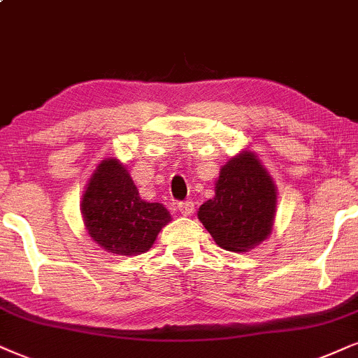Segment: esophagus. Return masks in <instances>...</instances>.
Returning a JSON list of instances; mask_svg holds the SVG:
<instances>
[{"label":"esophagus","instance_id":"1","mask_svg":"<svg viewBox=\"0 0 358 358\" xmlns=\"http://www.w3.org/2000/svg\"><path fill=\"white\" fill-rule=\"evenodd\" d=\"M178 209H179V213L182 214V215H191L194 213V202L192 201L179 202Z\"/></svg>","mask_w":358,"mask_h":358}]
</instances>
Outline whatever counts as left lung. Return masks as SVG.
Masks as SVG:
<instances>
[{"mask_svg": "<svg viewBox=\"0 0 358 358\" xmlns=\"http://www.w3.org/2000/svg\"><path fill=\"white\" fill-rule=\"evenodd\" d=\"M277 186L259 156L244 149L220 167L215 196L197 210L215 244L232 252H249L272 234Z\"/></svg>", "mask_w": 358, "mask_h": 358, "instance_id": "8db88e82", "label": "left lung"}]
</instances>
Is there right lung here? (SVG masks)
I'll list each match as a JSON object with an SVG mask.
<instances>
[{"mask_svg":"<svg viewBox=\"0 0 358 358\" xmlns=\"http://www.w3.org/2000/svg\"><path fill=\"white\" fill-rule=\"evenodd\" d=\"M83 222L92 241L106 252H148L171 214L161 202L141 199L127 167L108 157L96 166L81 201Z\"/></svg>","mask_w":358,"mask_h":358,"instance_id":"1","label":"right lung"}]
</instances>
